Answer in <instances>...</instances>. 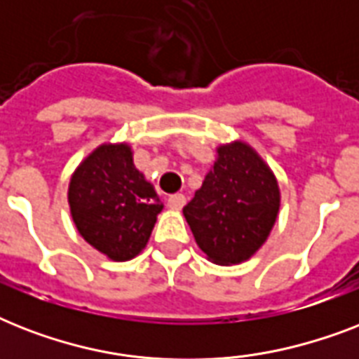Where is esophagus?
Segmentation results:
<instances>
[{
    "label": "esophagus",
    "mask_w": 359,
    "mask_h": 359,
    "mask_svg": "<svg viewBox=\"0 0 359 359\" xmlns=\"http://www.w3.org/2000/svg\"><path fill=\"white\" fill-rule=\"evenodd\" d=\"M168 205L173 210H180L186 205V197L182 194H173V196L168 197Z\"/></svg>",
    "instance_id": "esophagus-1"
}]
</instances>
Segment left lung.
<instances>
[{
    "mask_svg": "<svg viewBox=\"0 0 359 359\" xmlns=\"http://www.w3.org/2000/svg\"><path fill=\"white\" fill-rule=\"evenodd\" d=\"M182 212L210 261L238 264L266 242L276 224L278 180L248 143L219 145L212 169Z\"/></svg>",
    "mask_w": 359,
    "mask_h": 359,
    "instance_id": "left-lung-1",
    "label": "left lung"
}]
</instances>
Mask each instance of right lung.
Segmentation results:
<instances>
[{
  "instance_id": "obj_1",
  "label": "right lung",
  "mask_w": 359,
  "mask_h": 359,
  "mask_svg": "<svg viewBox=\"0 0 359 359\" xmlns=\"http://www.w3.org/2000/svg\"><path fill=\"white\" fill-rule=\"evenodd\" d=\"M69 205L78 233L111 261H130L145 248L163 208L126 143H104L78 165Z\"/></svg>"
}]
</instances>
